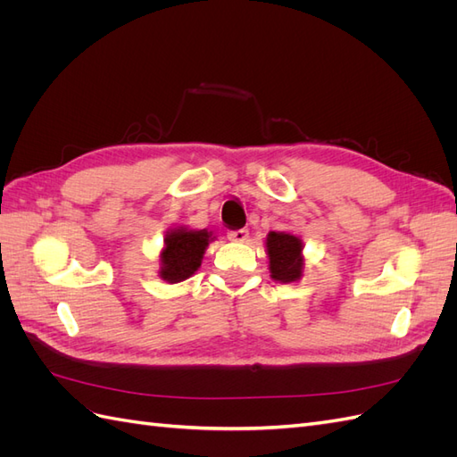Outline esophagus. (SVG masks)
I'll use <instances>...</instances> for the list:
<instances>
[{
	"mask_svg": "<svg viewBox=\"0 0 457 457\" xmlns=\"http://www.w3.org/2000/svg\"><path fill=\"white\" fill-rule=\"evenodd\" d=\"M227 237L230 242H245L247 238V230L245 228H238V230H228Z\"/></svg>",
	"mask_w": 457,
	"mask_h": 457,
	"instance_id": "obj_1",
	"label": "esophagus"
}]
</instances>
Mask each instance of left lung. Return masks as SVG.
I'll return each instance as SVG.
<instances>
[{
	"label": "left lung",
	"instance_id": "8db88e82",
	"mask_svg": "<svg viewBox=\"0 0 457 457\" xmlns=\"http://www.w3.org/2000/svg\"><path fill=\"white\" fill-rule=\"evenodd\" d=\"M269 255V270L276 282L292 284L301 280L305 269L303 240L292 232H269L265 240Z\"/></svg>",
	"mask_w": 457,
	"mask_h": 457
}]
</instances>
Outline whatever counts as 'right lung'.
<instances>
[{"instance_id": "obj_1", "label": "right lung", "mask_w": 457, "mask_h": 457, "mask_svg": "<svg viewBox=\"0 0 457 457\" xmlns=\"http://www.w3.org/2000/svg\"><path fill=\"white\" fill-rule=\"evenodd\" d=\"M213 240V232H207L205 228H170L163 238V250L160 252V278L168 284H177L190 278L200 269L207 245Z\"/></svg>"}]
</instances>
